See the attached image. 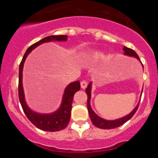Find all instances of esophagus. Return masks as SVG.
Returning a JSON list of instances; mask_svg holds the SVG:
<instances>
[{
  "label": "esophagus",
  "mask_w": 158,
  "mask_h": 158,
  "mask_svg": "<svg viewBox=\"0 0 158 158\" xmlns=\"http://www.w3.org/2000/svg\"><path fill=\"white\" fill-rule=\"evenodd\" d=\"M87 86H88V83L86 81L83 80L81 81V89H86V87H87Z\"/></svg>",
  "instance_id": "1"
}]
</instances>
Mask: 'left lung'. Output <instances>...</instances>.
<instances>
[{"mask_svg":"<svg viewBox=\"0 0 158 158\" xmlns=\"http://www.w3.org/2000/svg\"><path fill=\"white\" fill-rule=\"evenodd\" d=\"M123 51H124V54H126V55H128V56H133L137 58L139 60V55L137 54V53L135 52L134 50L131 48H128L127 47H123ZM86 94L88 96V99H87V107H88V111H89V117L91 118L92 123L94 124L95 126L96 127L101 128V129H114V128L118 127H120L121 125H123V123L128 121L129 119H131L133 115H135V112L137 111L138 108H139V105L136 106L135 109L132 111V112H131L129 115H126L125 117H123L121 118H118V119H116V120H105V119H103L100 117H99L98 115H96V114L94 113V111L92 110L91 107H90V98H91V83L89 84V85H88L87 89H86Z\"/></svg>","mask_w":158,"mask_h":158,"instance_id":"1","label":"left lung"}]
</instances>
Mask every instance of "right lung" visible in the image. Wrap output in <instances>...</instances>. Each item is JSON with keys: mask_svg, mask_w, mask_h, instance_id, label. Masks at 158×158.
<instances>
[{"mask_svg": "<svg viewBox=\"0 0 158 158\" xmlns=\"http://www.w3.org/2000/svg\"><path fill=\"white\" fill-rule=\"evenodd\" d=\"M67 39V35H51L47 36L43 40H40L37 43L32 44L28 47L27 51L25 52L21 62L19 64V85H18V94H19V102L21 104L22 108L24 111L25 115L29 120L33 123L36 127L45 131H58L64 129L67 127L70 119L71 109H72V103L73 96L75 93L79 91L81 89L80 82H72L67 86L64 93L63 99H62V105L56 112L50 114V115H42L32 111L29 109L24 100L23 87H22V71L24 61L27 58V54L31 52L37 46L40 45L43 43H47L51 41H65Z\"/></svg>", "mask_w": 158, "mask_h": 158, "instance_id": "obj_1", "label": "right lung"}]
</instances>
